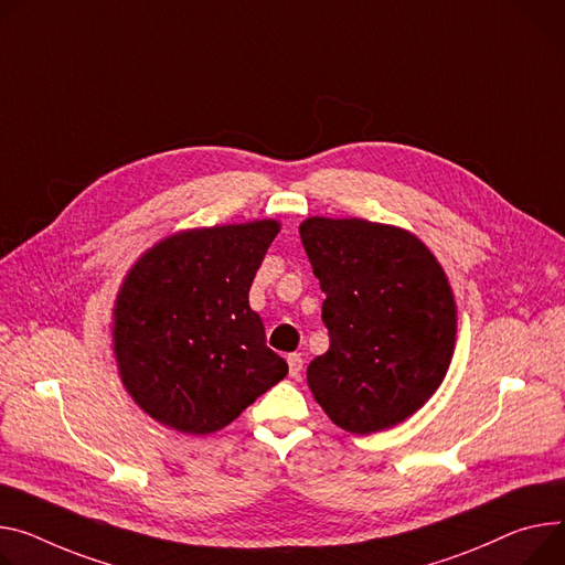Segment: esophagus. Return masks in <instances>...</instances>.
<instances>
[{
    "label": "esophagus",
    "mask_w": 565,
    "mask_h": 565,
    "mask_svg": "<svg viewBox=\"0 0 565 565\" xmlns=\"http://www.w3.org/2000/svg\"><path fill=\"white\" fill-rule=\"evenodd\" d=\"M287 364H289V375H291V377H300L302 358H300L298 353H291V355H287Z\"/></svg>",
    "instance_id": "34e87169"
}]
</instances>
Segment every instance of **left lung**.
Masks as SVG:
<instances>
[{
  "instance_id": "obj_1",
  "label": "left lung",
  "mask_w": 565,
  "mask_h": 565,
  "mask_svg": "<svg viewBox=\"0 0 565 565\" xmlns=\"http://www.w3.org/2000/svg\"><path fill=\"white\" fill-rule=\"evenodd\" d=\"M300 239L326 294L330 349L308 366L334 425L373 434L418 412L446 377L457 306L437 257L412 233L312 216Z\"/></svg>"
}]
</instances>
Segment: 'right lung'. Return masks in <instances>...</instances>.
I'll use <instances>...</instances> for the list:
<instances>
[{"label": "right lung", "instance_id": "add662e5", "mask_svg": "<svg viewBox=\"0 0 565 565\" xmlns=\"http://www.w3.org/2000/svg\"><path fill=\"white\" fill-rule=\"evenodd\" d=\"M274 220L196 228L151 246L115 302V358L131 398L158 423L210 434L287 375L248 306L278 235Z\"/></svg>", "mask_w": 565, "mask_h": 565}]
</instances>
